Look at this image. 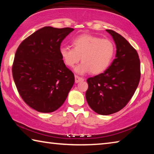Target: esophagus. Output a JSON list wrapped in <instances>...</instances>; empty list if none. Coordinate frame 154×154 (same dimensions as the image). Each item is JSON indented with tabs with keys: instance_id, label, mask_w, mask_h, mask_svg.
<instances>
[{
	"instance_id": "1",
	"label": "esophagus",
	"mask_w": 154,
	"mask_h": 154,
	"mask_svg": "<svg viewBox=\"0 0 154 154\" xmlns=\"http://www.w3.org/2000/svg\"><path fill=\"white\" fill-rule=\"evenodd\" d=\"M75 83H77L80 82H82V81L84 80V79H83V78L81 77H79V76H78V75H75Z\"/></svg>"
}]
</instances>
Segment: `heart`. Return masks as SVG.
Listing matches in <instances>:
<instances>
[{
    "label": "heart",
    "instance_id": "heart-1",
    "mask_svg": "<svg viewBox=\"0 0 154 154\" xmlns=\"http://www.w3.org/2000/svg\"><path fill=\"white\" fill-rule=\"evenodd\" d=\"M72 45V48L61 47L60 54L69 67H73L82 58V62L75 69L79 74L102 73L110 66L116 51V47L110 39L87 34L75 37Z\"/></svg>",
    "mask_w": 154,
    "mask_h": 154
}]
</instances>
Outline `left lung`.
Segmentation results:
<instances>
[{"label":"left lung","instance_id":"left-lung-1","mask_svg":"<svg viewBox=\"0 0 154 154\" xmlns=\"http://www.w3.org/2000/svg\"><path fill=\"white\" fill-rule=\"evenodd\" d=\"M106 30L116 45V58L105 72L88 78L85 93L90 108L103 116L116 113L127 105L140 77V60L136 49L118 32Z\"/></svg>","mask_w":154,"mask_h":154}]
</instances>
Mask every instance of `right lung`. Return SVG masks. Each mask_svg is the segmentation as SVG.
<instances>
[{"label": "right lung", "instance_id": "right-lung-1", "mask_svg": "<svg viewBox=\"0 0 154 154\" xmlns=\"http://www.w3.org/2000/svg\"><path fill=\"white\" fill-rule=\"evenodd\" d=\"M74 29L45 26L20 43L12 66L14 82L27 105L41 113H51L63 105L75 76L62 60V41Z\"/></svg>", "mask_w": 154, "mask_h": 154}]
</instances>
